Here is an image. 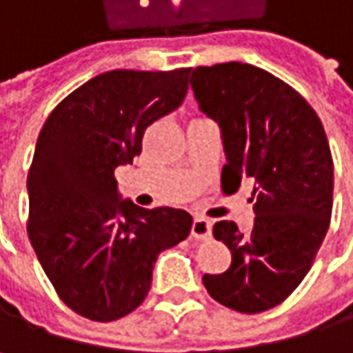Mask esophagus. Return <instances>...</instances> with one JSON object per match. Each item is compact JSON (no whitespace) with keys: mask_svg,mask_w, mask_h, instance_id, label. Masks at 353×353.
<instances>
[{"mask_svg":"<svg viewBox=\"0 0 353 353\" xmlns=\"http://www.w3.org/2000/svg\"><path fill=\"white\" fill-rule=\"evenodd\" d=\"M210 229H212V223L204 216H196L194 223H192V237L196 239H206L210 235Z\"/></svg>","mask_w":353,"mask_h":353,"instance_id":"esophagus-1","label":"esophagus"}]
</instances>
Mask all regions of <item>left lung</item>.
Listing matches in <instances>:
<instances>
[{
	"mask_svg": "<svg viewBox=\"0 0 353 353\" xmlns=\"http://www.w3.org/2000/svg\"><path fill=\"white\" fill-rule=\"evenodd\" d=\"M200 110L221 126L223 183L253 181V229L219 221L231 249L223 274H204L208 294L239 313H261L288 299L313 265L333 208V159L311 104L288 83L247 63L196 67Z\"/></svg>",
	"mask_w": 353,
	"mask_h": 353,
	"instance_id": "left-lung-1",
	"label": "left lung"
}]
</instances>
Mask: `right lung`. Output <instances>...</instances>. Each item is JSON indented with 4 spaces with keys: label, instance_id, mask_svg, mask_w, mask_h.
Returning a JSON list of instances; mask_svg holds the SVG:
<instances>
[{
    "label": "right lung",
    "instance_id": "right-lung-1",
    "mask_svg": "<svg viewBox=\"0 0 353 353\" xmlns=\"http://www.w3.org/2000/svg\"><path fill=\"white\" fill-rule=\"evenodd\" d=\"M190 69L102 73L46 118L28 172V237L59 299L77 315L116 321L147 296L157 255L190 235L179 208L122 200L114 170L145 130L188 94Z\"/></svg>",
    "mask_w": 353,
    "mask_h": 353
}]
</instances>
